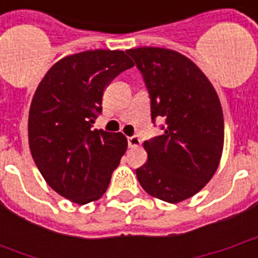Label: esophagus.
Returning a JSON list of instances; mask_svg holds the SVG:
<instances>
[{"instance_id":"esophagus-1","label":"esophagus","mask_w":258,"mask_h":258,"mask_svg":"<svg viewBox=\"0 0 258 258\" xmlns=\"http://www.w3.org/2000/svg\"><path fill=\"white\" fill-rule=\"evenodd\" d=\"M141 140L138 135H131L128 137V146L130 148H135V146H140Z\"/></svg>"}]
</instances>
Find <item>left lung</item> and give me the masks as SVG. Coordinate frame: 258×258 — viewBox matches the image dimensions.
Masks as SVG:
<instances>
[{"instance_id":"obj_1","label":"left lung","mask_w":258,"mask_h":258,"mask_svg":"<svg viewBox=\"0 0 258 258\" xmlns=\"http://www.w3.org/2000/svg\"><path fill=\"white\" fill-rule=\"evenodd\" d=\"M142 74L151 116L163 134L144 142L148 162L137 168L152 196L178 203L198 194L216 173L224 146V116L209 79L184 55L166 48L127 49Z\"/></svg>"}]
</instances>
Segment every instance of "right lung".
I'll return each instance as SVG.
<instances>
[{"label":"right lung","mask_w":258,"mask_h":258,"mask_svg":"<svg viewBox=\"0 0 258 258\" xmlns=\"http://www.w3.org/2000/svg\"><path fill=\"white\" fill-rule=\"evenodd\" d=\"M123 51L95 49L60 59L38 84L29 112V145L47 184L87 205L105 194L127 151L121 133L92 130L103 90L133 68Z\"/></svg>","instance_id":"right-lung-1"}]
</instances>
